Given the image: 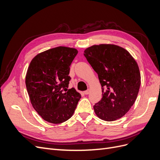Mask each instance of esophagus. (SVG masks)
<instances>
[{
    "mask_svg": "<svg viewBox=\"0 0 160 160\" xmlns=\"http://www.w3.org/2000/svg\"><path fill=\"white\" fill-rule=\"evenodd\" d=\"M89 93H90V89H88V90H86V91H84V93L85 95H88V94H89Z\"/></svg>",
    "mask_w": 160,
    "mask_h": 160,
    "instance_id": "obj_1",
    "label": "esophagus"
}]
</instances>
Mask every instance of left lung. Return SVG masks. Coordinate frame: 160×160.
<instances>
[{
    "label": "left lung",
    "instance_id": "left-lung-1",
    "mask_svg": "<svg viewBox=\"0 0 160 160\" xmlns=\"http://www.w3.org/2000/svg\"><path fill=\"white\" fill-rule=\"evenodd\" d=\"M84 56L98 73L102 99L95 104V114L101 119L113 122L126 114L136 100L141 84L137 62L130 53L118 45L91 46Z\"/></svg>",
    "mask_w": 160,
    "mask_h": 160
}]
</instances>
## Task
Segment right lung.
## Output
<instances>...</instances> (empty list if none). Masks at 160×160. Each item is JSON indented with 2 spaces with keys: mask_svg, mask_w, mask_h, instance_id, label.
Wrapping results in <instances>:
<instances>
[{
  "mask_svg": "<svg viewBox=\"0 0 160 160\" xmlns=\"http://www.w3.org/2000/svg\"><path fill=\"white\" fill-rule=\"evenodd\" d=\"M78 51L58 47L33 58L25 83L33 108L51 123H61L73 115L81 96L73 88L68 89L70 65Z\"/></svg>",
  "mask_w": 160,
  "mask_h": 160,
  "instance_id": "add662e5",
  "label": "right lung"
}]
</instances>
